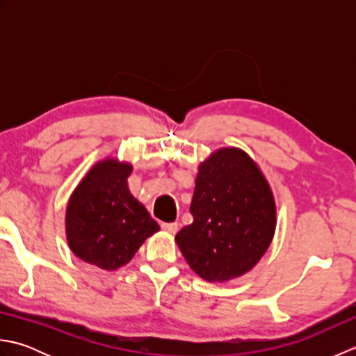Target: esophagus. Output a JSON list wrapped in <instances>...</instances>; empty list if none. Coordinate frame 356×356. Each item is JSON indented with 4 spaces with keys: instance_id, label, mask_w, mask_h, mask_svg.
Wrapping results in <instances>:
<instances>
[{
    "instance_id": "34e87169",
    "label": "esophagus",
    "mask_w": 356,
    "mask_h": 356,
    "mask_svg": "<svg viewBox=\"0 0 356 356\" xmlns=\"http://www.w3.org/2000/svg\"><path fill=\"white\" fill-rule=\"evenodd\" d=\"M161 226H162V229H163V231L170 232V234H176V232H177V229H179V223H177V222H171V223H166V222H163Z\"/></svg>"
}]
</instances>
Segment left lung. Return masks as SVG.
Listing matches in <instances>:
<instances>
[{
  "label": "left lung",
  "instance_id": "8db88e82",
  "mask_svg": "<svg viewBox=\"0 0 356 356\" xmlns=\"http://www.w3.org/2000/svg\"><path fill=\"white\" fill-rule=\"evenodd\" d=\"M190 211L194 220L176 241L207 282L246 274L274 237V195L259 166L238 148L218 149L199 166Z\"/></svg>",
  "mask_w": 356,
  "mask_h": 356
}]
</instances>
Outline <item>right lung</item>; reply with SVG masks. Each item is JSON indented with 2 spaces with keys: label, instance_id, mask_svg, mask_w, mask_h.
<instances>
[{
  "label": "right lung",
  "instance_id": "add662e5",
  "mask_svg": "<svg viewBox=\"0 0 356 356\" xmlns=\"http://www.w3.org/2000/svg\"><path fill=\"white\" fill-rule=\"evenodd\" d=\"M130 163H96L72 194L65 231L73 254L82 261L113 270L133 259L147 237L159 231L148 211L128 191Z\"/></svg>",
  "mask_w": 356,
  "mask_h": 356
}]
</instances>
